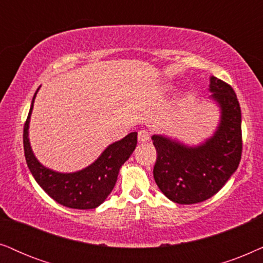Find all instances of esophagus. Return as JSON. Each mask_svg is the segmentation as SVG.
Segmentation results:
<instances>
[{
    "label": "esophagus",
    "instance_id": "1",
    "mask_svg": "<svg viewBox=\"0 0 263 263\" xmlns=\"http://www.w3.org/2000/svg\"><path fill=\"white\" fill-rule=\"evenodd\" d=\"M150 132L148 129H141V131L138 132V141L141 143H145L150 141Z\"/></svg>",
    "mask_w": 263,
    "mask_h": 263
}]
</instances>
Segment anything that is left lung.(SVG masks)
I'll return each mask as SVG.
<instances>
[{
    "label": "left lung",
    "instance_id": "8db88e82",
    "mask_svg": "<svg viewBox=\"0 0 263 263\" xmlns=\"http://www.w3.org/2000/svg\"><path fill=\"white\" fill-rule=\"evenodd\" d=\"M212 97L221 108V121L204 144L185 146L154 135L157 157L154 179L162 194L179 204H194L214 196L236 172L241 157V113L230 84L212 77Z\"/></svg>",
    "mask_w": 263,
    "mask_h": 263
}]
</instances>
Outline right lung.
<instances>
[{
  "instance_id": "right-lung-1",
  "label": "right lung",
  "mask_w": 263,
  "mask_h": 263,
  "mask_svg": "<svg viewBox=\"0 0 263 263\" xmlns=\"http://www.w3.org/2000/svg\"><path fill=\"white\" fill-rule=\"evenodd\" d=\"M37 91L24 125V152L27 167L40 186L60 204L74 209L99 207L113 190L120 167L134 153L137 145V132H131L121 141L110 144L85 170L76 173L54 172L38 162L29 142V122Z\"/></svg>"
}]
</instances>
